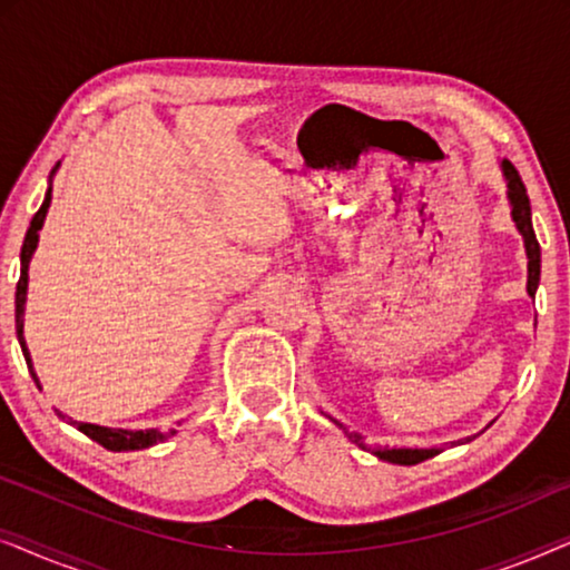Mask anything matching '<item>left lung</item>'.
Wrapping results in <instances>:
<instances>
[{
  "label": "left lung",
  "mask_w": 570,
  "mask_h": 570,
  "mask_svg": "<svg viewBox=\"0 0 570 570\" xmlns=\"http://www.w3.org/2000/svg\"><path fill=\"white\" fill-rule=\"evenodd\" d=\"M503 168V176L505 181H509V199H511V215H513V223H517V228L521 236H524V246H527V259H529V279H527V293L534 295L537 293V285H540V244H537V236H534V228H532V207H529V197H527V186L521 181L519 170L513 168L511 160H503L501 163ZM357 446L371 451V454H376L379 459H384V462H392V464H417V462H425V459H431L439 454L435 449H371L368 443H363L361 435H350Z\"/></svg>",
  "instance_id": "obj_1"
}]
</instances>
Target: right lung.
<instances>
[{"label":"right lung","instance_id":"1","mask_svg":"<svg viewBox=\"0 0 570 570\" xmlns=\"http://www.w3.org/2000/svg\"><path fill=\"white\" fill-rule=\"evenodd\" d=\"M59 168V163L53 166V170ZM51 170V174H53ZM49 205H51V189L46 191V199L38 213L33 215V220H30V228L26 233V240H22V252H20V279H18V293H14V330H18V340H20V347H22V355H26V363H28V371L33 373V365H30V355H28V347H26V340H22V311H26V293H28V262L30 256H33L36 246H38V230H41L43 225V217L49 213ZM33 381L38 384L36 373H33ZM75 423V420H72ZM77 431H82L88 439H92L100 446L108 449V451H137V449H147L153 446V443H160L166 441L168 435H174L176 431H168V433H158V431H116V428H100V425H90V423H75Z\"/></svg>","mask_w":570,"mask_h":570}]
</instances>
